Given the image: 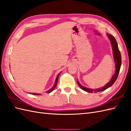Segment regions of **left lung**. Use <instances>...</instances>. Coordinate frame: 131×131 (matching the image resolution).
Wrapping results in <instances>:
<instances>
[{"label":"left lung","mask_w":131,"mask_h":131,"mask_svg":"<svg viewBox=\"0 0 131 131\" xmlns=\"http://www.w3.org/2000/svg\"><path fill=\"white\" fill-rule=\"evenodd\" d=\"M107 35L110 39V41L111 42L112 48H113V56H114V62L115 64V73L113 74V77H112L111 80L109 81V82L107 83L106 85L103 87L101 88H99L98 89H89L85 88L83 86H82L81 84L79 83V82L77 81V83L78 86H79L80 88L82 89L84 91H85L88 92H100L104 91V90L107 89V88H110V86H112L113 83H114L116 80L117 79V77L118 76V74L119 73L121 64H122V58H121V54L120 53V51L119 50L118 43L117 41H116L114 37L112 35H110L107 34Z\"/></svg>","instance_id":"1"}]
</instances>
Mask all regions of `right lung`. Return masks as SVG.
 Masks as SVG:
<instances>
[{
  "label": "right lung",
  "instance_id": "right-lung-1",
  "mask_svg": "<svg viewBox=\"0 0 131 131\" xmlns=\"http://www.w3.org/2000/svg\"><path fill=\"white\" fill-rule=\"evenodd\" d=\"M59 74H60V73H59L58 74V75H57V78H56V82H55V83H54V86L52 87V88L49 90H48V91L46 92L47 93H50V92H51L52 91H53V90L56 88V86H57V83H58V77H59ZM33 94V95H40L39 94H33V93H32V94Z\"/></svg>",
  "mask_w": 131,
  "mask_h": 131
}]
</instances>
